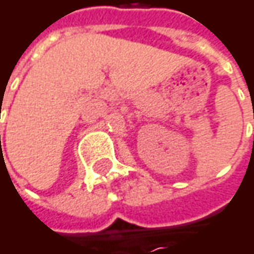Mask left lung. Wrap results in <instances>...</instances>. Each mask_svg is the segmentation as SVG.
<instances>
[{"instance_id": "left-lung-1", "label": "left lung", "mask_w": 254, "mask_h": 254, "mask_svg": "<svg viewBox=\"0 0 254 254\" xmlns=\"http://www.w3.org/2000/svg\"><path fill=\"white\" fill-rule=\"evenodd\" d=\"M253 138H254V136H253Z\"/></svg>"}]
</instances>
